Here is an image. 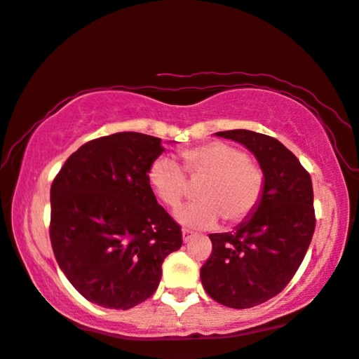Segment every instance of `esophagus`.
Segmentation results:
<instances>
[{"label": "esophagus", "mask_w": 359, "mask_h": 359, "mask_svg": "<svg viewBox=\"0 0 359 359\" xmlns=\"http://www.w3.org/2000/svg\"><path fill=\"white\" fill-rule=\"evenodd\" d=\"M194 232H191V230H188V229H184L183 230V242L184 243H188V242H191V240L194 238Z\"/></svg>", "instance_id": "34e87169"}]
</instances>
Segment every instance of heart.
<instances>
[{
	"label": "heart",
	"instance_id": "b5f03b06",
	"mask_svg": "<svg viewBox=\"0 0 359 359\" xmlns=\"http://www.w3.org/2000/svg\"><path fill=\"white\" fill-rule=\"evenodd\" d=\"M184 168L171 158L158 156L149 168V183L161 203L180 208L189 191V180H201L199 201L181 209L176 217L186 227L209 229L225 219L242 224L258 209L264 194V171L238 147L227 142H208L181 151Z\"/></svg>",
	"mask_w": 359,
	"mask_h": 359
}]
</instances>
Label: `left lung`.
Returning a JSON list of instances; mask_svg holds the SVG:
<instances>
[{
	"label": "left lung",
	"mask_w": 359,
	"mask_h": 359,
	"mask_svg": "<svg viewBox=\"0 0 359 359\" xmlns=\"http://www.w3.org/2000/svg\"><path fill=\"white\" fill-rule=\"evenodd\" d=\"M217 135L247 147L266 184L252 217L233 232L209 235L212 253L201 268V281L222 306L248 309L281 292L306 257L316 230L312 180L274 137L245 129Z\"/></svg>",
	"instance_id": "left-lung-1"
}]
</instances>
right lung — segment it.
I'll list each match as a JSON object with an SVG mask.
<instances>
[{
	"label": "right lung",
	"mask_w": 359,
	"mask_h": 359,
	"mask_svg": "<svg viewBox=\"0 0 359 359\" xmlns=\"http://www.w3.org/2000/svg\"><path fill=\"white\" fill-rule=\"evenodd\" d=\"M163 150L156 137L117 132L81 145L53 180V255L93 304L126 311L144 302L158 287L163 259L183 245L149 183Z\"/></svg>",
	"instance_id": "obj_1"
}]
</instances>
